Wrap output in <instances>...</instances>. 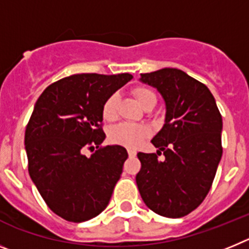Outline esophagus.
<instances>
[{"label":"esophagus","mask_w":249,"mask_h":249,"mask_svg":"<svg viewBox=\"0 0 249 249\" xmlns=\"http://www.w3.org/2000/svg\"><path fill=\"white\" fill-rule=\"evenodd\" d=\"M127 152H128V156H129V157H135V156L137 155V152H136L135 149H131V148H129V149H127Z\"/></svg>","instance_id":"34e87169"}]
</instances>
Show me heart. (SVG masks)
Listing matches in <instances>:
<instances>
[{"label":"heart","instance_id":"b5f03b06","mask_svg":"<svg viewBox=\"0 0 249 249\" xmlns=\"http://www.w3.org/2000/svg\"><path fill=\"white\" fill-rule=\"evenodd\" d=\"M133 94L142 107H144L149 101H156V94L151 89H144V87L135 89ZM118 101H120V96L117 93H113L103 103L102 116L106 121H113L117 117ZM148 135L149 129L146 126L124 122L112 127L109 131V140L112 143L128 147V148H136L148 137Z\"/></svg>","mask_w":249,"mask_h":249}]
</instances>
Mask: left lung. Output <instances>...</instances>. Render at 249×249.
Instances as JSON below:
<instances>
[{"instance_id": "obj_1", "label": "left lung", "mask_w": 249, "mask_h": 249, "mask_svg": "<svg viewBox=\"0 0 249 249\" xmlns=\"http://www.w3.org/2000/svg\"><path fill=\"white\" fill-rule=\"evenodd\" d=\"M140 80L162 94L166 118L151 141L157 155H137L138 191L149 210L179 218L195 211L212 187L223 151L222 116L207 86L181 70L162 68L141 73Z\"/></svg>"}]
</instances>
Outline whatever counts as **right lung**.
Wrapping results in <instances>:
<instances>
[{
    "mask_svg": "<svg viewBox=\"0 0 249 249\" xmlns=\"http://www.w3.org/2000/svg\"><path fill=\"white\" fill-rule=\"evenodd\" d=\"M132 74L81 73L52 83L37 100L25 132L28 173L50 210L74 223L108 204L128 157L122 146L101 147L102 107ZM86 149H96L86 158Z\"/></svg>",
    "mask_w": 249,
    "mask_h": 249,
    "instance_id": "obj_1",
    "label": "right lung"
}]
</instances>
